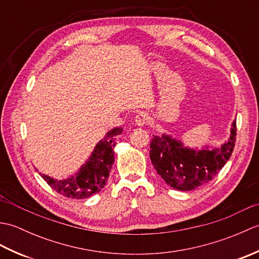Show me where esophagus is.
I'll use <instances>...</instances> for the list:
<instances>
[{"label": "esophagus", "mask_w": 259, "mask_h": 259, "mask_svg": "<svg viewBox=\"0 0 259 259\" xmlns=\"http://www.w3.org/2000/svg\"><path fill=\"white\" fill-rule=\"evenodd\" d=\"M148 120H149V117H148V114L146 112H140V113H138L135 117V123L137 125L142 126V125H145L148 122Z\"/></svg>", "instance_id": "obj_1"}]
</instances>
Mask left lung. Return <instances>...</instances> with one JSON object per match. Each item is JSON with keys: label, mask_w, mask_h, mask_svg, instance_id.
<instances>
[{"label": "left lung", "mask_w": 259, "mask_h": 259, "mask_svg": "<svg viewBox=\"0 0 259 259\" xmlns=\"http://www.w3.org/2000/svg\"><path fill=\"white\" fill-rule=\"evenodd\" d=\"M236 140V120L230 135L219 147L202 146L200 149L185 146L171 135L153 136L150 159L158 175L176 190L189 191L207 184L229 160Z\"/></svg>", "instance_id": "left-lung-1"}]
</instances>
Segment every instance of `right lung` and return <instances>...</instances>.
<instances>
[{"label":"right lung","mask_w":259,"mask_h":259,"mask_svg":"<svg viewBox=\"0 0 259 259\" xmlns=\"http://www.w3.org/2000/svg\"><path fill=\"white\" fill-rule=\"evenodd\" d=\"M122 133V128L109 130L106 136L98 142L89 158L79 168L78 171L65 179H56L45 174H40L48 185L60 195L74 199H84L106 186L109 172L114 162L115 140Z\"/></svg>","instance_id":"1"}]
</instances>
